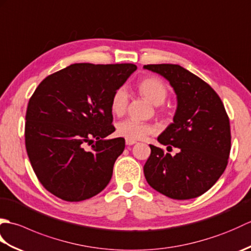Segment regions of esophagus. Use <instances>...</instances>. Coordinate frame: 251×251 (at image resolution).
Instances as JSON below:
<instances>
[{
  "label": "esophagus",
  "instance_id": "1",
  "mask_svg": "<svg viewBox=\"0 0 251 251\" xmlns=\"http://www.w3.org/2000/svg\"><path fill=\"white\" fill-rule=\"evenodd\" d=\"M136 143V140H129V139H126V145L127 146H132Z\"/></svg>",
  "mask_w": 251,
  "mask_h": 251
}]
</instances>
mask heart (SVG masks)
Returning a JSON list of instances; mask_svg holds the SVG:
<instances>
[{
	"instance_id": "obj_1",
	"label": "heart",
	"mask_w": 251,
	"mask_h": 251,
	"mask_svg": "<svg viewBox=\"0 0 251 251\" xmlns=\"http://www.w3.org/2000/svg\"><path fill=\"white\" fill-rule=\"evenodd\" d=\"M138 92L154 105H161L165 102L168 89L166 85L157 77L148 76L142 78L137 85ZM128 104V94L125 88L116 89L111 98V111L115 115H122ZM154 131L153 126L147 123L127 119L117 123L116 134L129 140H140Z\"/></svg>"
}]
</instances>
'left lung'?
<instances>
[{"instance_id":"left-lung-1","label":"left lung","mask_w":251,"mask_h":251,"mask_svg":"<svg viewBox=\"0 0 251 251\" xmlns=\"http://www.w3.org/2000/svg\"><path fill=\"white\" fill-rule=\"evenodd\" d=\"M143 68L166 78L177 95L174 122L157 140L179 149L173 156L150 145L145 177L154 190L170 199H195L209 190L226 168L231 129L225 105L209 85L181 66Z\"/></svg>"}]
</instances>
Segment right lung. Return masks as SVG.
Returning <instances> with one entry per match:
<instances>
[{"label":"right lung","mask_w":251,"mask_h":251,"mask_svg":"<svg viewBox=\"0 0 251 251\" xmlns=\"http://www.w3.org/2000/svg\"><path fill=\"white\" fill-rule=\"evenodd\" d=\"M136 70L131 63H74L37 86L26 109L25 149L37 179L51 194L81 201L108 185L125 149L124 138L105 139L115 130L111 98Z\"/></svg>","instance_id":"1"}]
</instances>
